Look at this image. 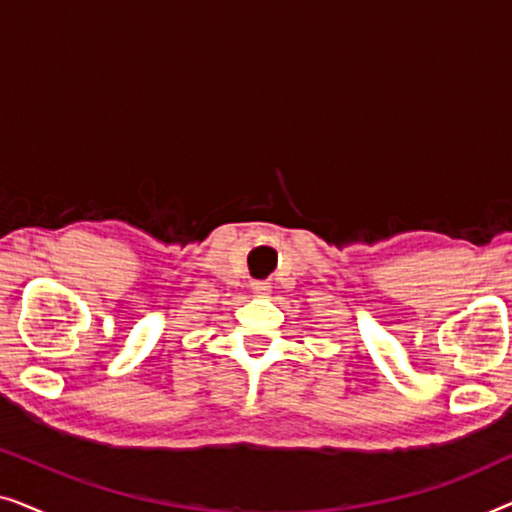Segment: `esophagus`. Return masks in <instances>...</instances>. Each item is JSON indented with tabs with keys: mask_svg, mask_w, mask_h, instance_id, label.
Wrapping results in <instances>:
<instances>
[{
	"mask_svg": "<svg viewBox=\"0 0 512 512\" xmlns=\"http://www.w3.org/2000/svg\"><path fill=\"white\" fill-rule=\"evenodd\" d=\"M251 291H254L256 296H268L270 284L268 282H251Z\"/></svg>",
	"mask_w": 512,
	"mask_h": 512,
	"instance_id": "obj_1",
	"label": "esophagus"
}]
</instances>
